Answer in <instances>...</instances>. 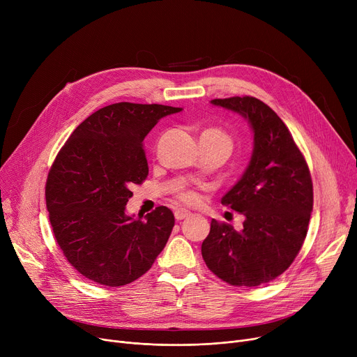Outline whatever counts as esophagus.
I'll return each mask as SVG.
<instances>
[{
  "instance_id": "obj_1",
  "label": "esophagus",
  "mask_w": 357,
  "mask_h": 357,
  "mask_svg": "<svg viewBox=\"0 0 357 357\" xmlns=\"http://www.w3.org/2000/svg\"><path fill=\"white\" fill-rule=\"evenodd\" d=\"M190 215H191V213L186 211V210H176V211H175V218H176L178 221H181V220H183V218H186V217H190Z\"/></svg>"
}]
</instances>
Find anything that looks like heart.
I'll return each mask as SVG.
<instances>
[{
	"label": "heart",
	"instance_id": "obj_1",
	"mask_svg": "<svg viewBox=\"0 0 357 357\" xmlns=\"http://www.w3.org/2000/svg\"><path fill=\"white\" fill-rule=\"evenodd\" d=\"M201 139L208 140L211 143H215V144H218V146H221L224 149H227L229 153H230V150L233 147L231 137L227 133H224V131L220 130V128H213V127L211 128H205L202 133H201ZM176 197L183 204H190V205L198 202V199H199L198 192L195 190H192V188H179L176 191Z\"/></svg>",
	"mask_w": 357,
	"mask_h": 357
}]
</instances>
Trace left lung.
Masks as SVG:
<instances>
[{"instance_id": "left-lung-1", "label": "left lung", "mask_w": 357, "mask_h": 357, "mask_svg": "<svg viewBox=\"0 0 357 357\" xmlns=\"http://www.w3.org/2000/svg\"><path fill=\"white\" fill-rule=\"evenodd\" d=\"M253 130L249 166L221 204L245 215L243 229L211 221L205 265L233 287H259L282 275L303 248L312 211V181L301 150L276 112L255 97L211 100Z\"/></svg>"}]
</instances>
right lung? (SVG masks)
Segmentation results:
<instances>
[{
	"instance_id": "1",
	"label": "right lung",
	"mask_w": 357,
	"mask_h": 357,
	"mask_svg": "<svg viewBox=\"0 0 357 357\" xmlns=\"http://www.w3.org/2000/svg\"><path fill=\"white\" fill-rule=\"evenodd\" d=\"M182 108L111 104L91 114L66 140L46 181V207L56 241L82 276L123 287L144 275L175 226L167 207L126 214L130 188L149 174L143 140L158 121Z\"/></svg>"
}]
</instances>
